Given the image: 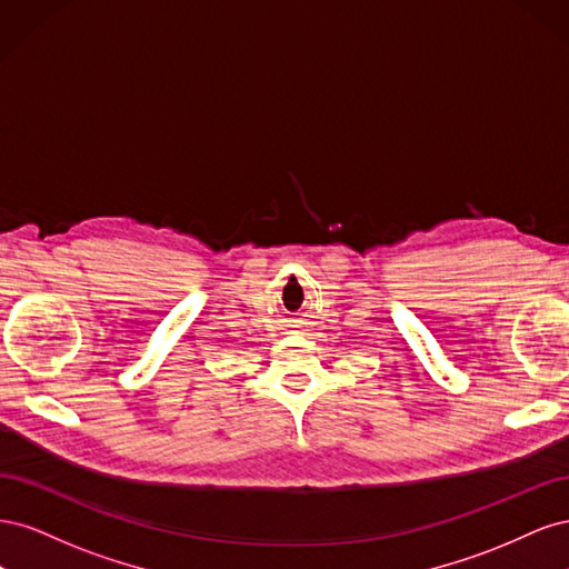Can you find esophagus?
I'll return each mask as SVG.
<instances>
[{"mask_svg": "<svg viewBox=\"0 0 569 569\" xmlns=\"http://www.w3.org/2000/svg\"><path fill=\"white\" fill-rule=\"evenodd\" d=\"M289 322H295V325H289V327H299V322H301V320H289Z\"/></svg>", "mask_w": 569, "mask_h": 569, "instance_id": "obj_1", "label": "esophagus"}]
</instances>
